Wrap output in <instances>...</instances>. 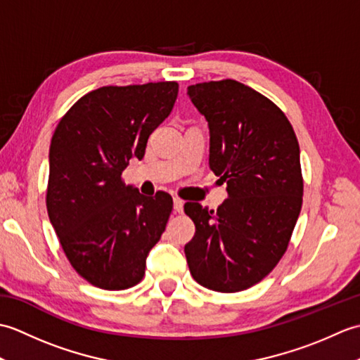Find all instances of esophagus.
Listing matches in <instances>:
<instances>
[{
  "label": "esophagus",
  "instance_id": "esophagus-1",
  "mask_svg": "<svg viewBox=\"0 0 360 360\" xmlns=\"http://www.w3.org/2000/svg\"><path fill=\"white\" fill-rule=\"evenodd\" d=\"M173 207L176 212L181 213L182 210H184V201L179 200V198H173Z\"/></svg>",
  "mask_w": 360,
  "mask_h": 360
}]
</instances>
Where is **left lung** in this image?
Masks as SVG:
<instances>
[{
  "label": "left lung",
  "mask_w": 360,
  "mask_h": 360,
  "mask_svg": "<svg viewBox=\"0 0 360 360\" xmlns=\"http://www.w3.org/2000/svg\"><path fill=\"white\" fill-rule=\"evenodd\" d=\"M187 94L209 122V165L229 195L217 212L186 202L196 227L184 248L188 269L204 288L238 292L288 249L303 201L300 147L285 112L240 82L196 83Z\"/></svg>",
  "instance_id": "left-lung-1"
}]
</instances>
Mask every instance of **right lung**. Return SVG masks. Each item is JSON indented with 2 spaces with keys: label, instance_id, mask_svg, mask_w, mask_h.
<instances>
[{
  "label": "right lung",
  "instance_id": "add662e5",
  "mask_svg": "<svg viewBox=\"0 0 360 360\" xmlns=\"http://www.w3.org/2000/svg\"><path fill=\"white\" fill-rule=\"evenodd\" d=\"M178 89L176 82L102 86L79 98L53 131L48 215L75 272L97 288L137 285L165 231L172 196H143L125 186L122 172L133 158H143Z\"/></svg>",
  "mask_w": 360,
  "mask_h": 360
}]
</instances>
